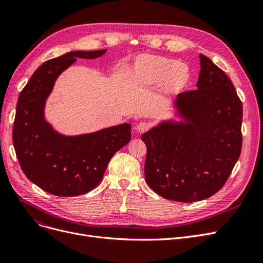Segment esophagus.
Returning <instances> with one entry per match:
<instances>
[{"label":"esophagus","mask_w":263,"mask_h":263,"mask_svg":"<svg viewBox=\"0 0 263 263\" xmlns=\"http://www.w3.org/2000/svg\"><path fill=\"white\" fill-rule=\"evenodd\" d=\"M136 128H137V130L139 132V133H146L149 128H150V124H148V123H146V122H140V123H138L137 124V126H136Z\"/></svg>","instance_id":"34e87169"}]
</instances>
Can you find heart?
Listing matches in <instances>:
<instances>
[{"label": "heart", "mask_w": 263, "mask_h": 263, "mask_svg": "<svg viewBox=\"0 0 263 263\" xmlns=\"http://www.w3.org/2000/svg\"><path fill=\"white\" fill-rule=\"evenodd\" d=\"M130 77L145 86L161 83L165 94H178L190 81V69L184 63L161 55L141 54L135 60Z\"/></svg>", "instance_id": "b5f03b06"}]
</instances>
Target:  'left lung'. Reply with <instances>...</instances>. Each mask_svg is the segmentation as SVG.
I'll return each instance as SVG.
<instances>
[{
  "label": "left lung",
  "mask_w": 263,
  "mask_h": 263,
  "mask_svg": "<svg viewBox=\"0 0 263 263\" xmlns=\"http://www.w3.org/2000/svg\"><path fill=\"white\" fill-rule=\"evenodd\" d=\"M197 90L180 93V122L164 121L141 139L145 179L166 200L192 203L224 186L240 156L242 103L227 74L204 54Z\"/></svg>",
  "instance_id": "1"
}]
</instances>
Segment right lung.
Wrapping results in <instances>:
<instances>
[{
	"label": "right lung",
	"instance_id": "1",
	"mask_svg": "<svg viewBox=\"0 0 263 263\" xmlns=\"http://www.w3.org/2000/svg\"><path fill=\"white\" fill-rule=\"evenodd\" d=\"M105 52L70 51L44 62L18 97L13 145L20 165L29 181L55 196H77L97 187L110 158L130 141V124L65 136L44 116L46 100L61 72L77 58L95 59Z\"/></svg>",
	"mask_w": 263,
	"mask_h": 263
}]
</instances>
